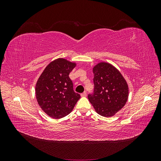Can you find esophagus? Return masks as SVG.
<instances>
[{
	"label": "esophagus",
	"instance_id": "1",
	"mask_svg": "<svg viewBox=\"0 0 161 161\" xmlns=\"http://www.w3.org/2000/svg\"><path fill=\"white\" fill-rule=\"evenodd\" d=\"M80 96H81V97H86V92H84L83 93H82V94L80 95Z\"/></svg>",
	"mask_w": 161,
	"mask_h": 161
}]
</instances>
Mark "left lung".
<instances>
[{
	"mask_svg": "<svg viewBox=\"0 0 161 161\" xmlns=\"http://www.w3.org/2000/svg\"><path fill=\"white\" fill-rule=\"evenodd\" d=\"M94 93L88 99L97 114L110 118L122 109L128 99L129 88L121 72L108 62H101L92 68Z\"/></svg>",
	"mask_w": 161,
	"mask_h": 161,
	"instance_id": "1",
	"label": "left lung"
}]
</instances>
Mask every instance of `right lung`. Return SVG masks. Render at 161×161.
Wrapping results in <instances>:
<instances>
[{"mask_svg":"<svg viewBox=\"0 0 161 161\" xmlns=\"http://www.w3.org/2000/svg\"><path fill=\"white\" fill-rule=\"evenodd\" d=\"M76 63L59 58L52 61L36 82V95L41 109L54 119H60L69 115L74 109L79 94L73 91L70 72Z\"/></svg>","mask_w":161,"mask_h":161,"instance_id":"1","label":"right lung"}]
</instances>
